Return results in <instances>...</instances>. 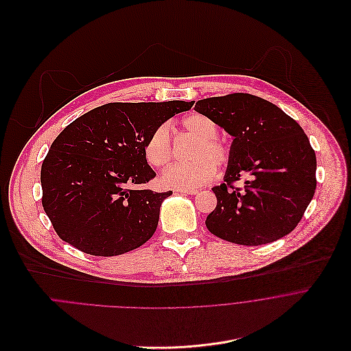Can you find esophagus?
Segmentation results:
<instances>
[{"instance_id":"esophagus-1","label":"esophagus","mask_w":351,"mask_h":351,"mask_svg":"<svg viewBox=\"0 0 351 351\" xmlns=\"http://www.w3.org/2000/svg\"><path fill=\"white\" fill-rule=\"evenodd\" d=\"M177 192L185 193V195H195V193H197L196 189H177Z\"/></svg>"}]
</instances>
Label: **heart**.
<instances>
[{
  "instance_id": "heart-1",
  "label": "heart",
  "mask_w": 351,
  "mask_h": 351,
  "mask_svg": "<svg viewBox=\"0 0 351 351\" xmlns=\"http://www.w3.org/2000/svg\"><path fill=\"white\" fill-rule=\"evenodd\" d=\"M182 127L197 141L189 152L192 162L171 166L162 176L166 186L177 189L196 188L215 176L216 167H224L231 158V148L217 136V124L204 114L192 113L182 120ZM144 155L155 169H165L173 159V148L167 124H160L148 136L144 145Z\"/></svg>"
}]
</instances>
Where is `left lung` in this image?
<instances>
[{
    "label": "left lung",
    "mask_w": 351,
    "mask_h": 351,
    "mask_svg": "<svg viewBox=\"0 0 351 351\" xmlns=\"http://www.w3.org/2000/svg\"><path fill=\"white\" fill-rule=\"evenodd\" d=\"M195 110L234 136L217 206L206 219L213 235L258 246L281 239L300 223L315 186L317 159L303 128L276 105L237 93L200 99ZM244 180V188L233 182Z\"/></svg>",
    "instance_id": "obj_1"
}]
</instances>
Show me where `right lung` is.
<instances>
[{"label": "right lung", "instance_id": "add662e5", "mask_svg": "<svg viewBox=\"0 0 351 351\" xmlns=\"http://www.w3.org/2000/svg\"><path fill=\"white\" fill-rule=\"evenodd\" d=\"M193 101L113 102L70 123L41 166L43 207L59 238L93 256H117L156 231L173 192L143 185L156 177L144 155L151 132Z\"/></svg>", "mask_w": 351, "mask_h": 351}]
</instances>
